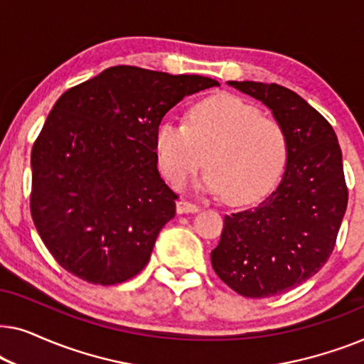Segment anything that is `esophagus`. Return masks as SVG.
Here are the masks:
<instances>
[{
	"label": "esophagus",
	"instance_id": "1",
	"mask_svg": "<svg viewBox=\"0 0 364 364\" xmlns=\"http://www.w3.org/2000/svg\"><path fill=\"white\" fill-rule=\"evenodd\" d=\"M198 210V205L197 203H193L191 200H186V198H182V200L177 202V212L178 213H193Z\"/></svg>",
	"mask_w": 364,
	"mask_h": 364
}]
</instances>
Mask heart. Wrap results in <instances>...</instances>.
<instances>
[{
  "label": "heart",
  "mask_w": 364,
  "mask_h": 364,
  "mask_svg": "<svg viewBox=\"0 0 364 364\" xmlns=\"http://www.w3.org/2000/svg\"><path fill=\"white\" fill-rule=\"evenodd\" d=\"M156 151L171 186L182 187L205 156L203 188L223 193L233 205H245L265 196L282 176L288 139L277 119L240 97L218 94L192 106L187 126L162 122Z\"/></svg>",
  "instance_id": "obj_1"
}]
</instances>
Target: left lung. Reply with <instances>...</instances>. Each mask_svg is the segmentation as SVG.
I'll list each match as a JSON object with an SVG mask.
<instances>
[{"instance_id": "obj_1", "label": "left lung", "mask_w": 364, "mask_h": 364, "mask_svg": "<svg viewBox=\"0 0 364 364\" xmlns=\"http://www.w3.org/2000/svg\"><path fill=\"white\" fill-rule=\"evenodd\" d=\"M228 84L272 109L287 132L288 159L270 196L225 215L212 268L242 296L280 295L318 273L335 248L348 205L341 149L331 124L296 92L278 84Z\"/></svg>"}]
</instances>
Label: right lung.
Returning a JSON list of instances; mask_svg holds the SVG:
<instances>
[{"mask_svg":"<svg viewBox=\"0 0 364 364\" xmlns=\"http://www.w3.org/2000/svg\"><path fill=\"white\" fill-rule=\"evenodd\" d=\"M215 86L112 66L58 99L33 144L29 208L64 270L107 287L147 265L178 198L159 176L157 129L183 97Z\"/></svg>","mask_w":364,"mask_h":364,"instance_id":"1","label":"right lung"}]
</instances>
